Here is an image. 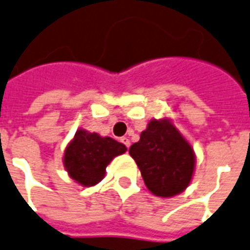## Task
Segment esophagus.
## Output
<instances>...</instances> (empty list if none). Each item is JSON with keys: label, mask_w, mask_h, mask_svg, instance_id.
Wrapping results in <instances>:
<instances>
[{"label": "esophagus", "mask_w": 250, "mask_h": 250, "mask_svg": "<svg viewBox=\"0 0 250 250\" xmlns=\"http://www.w3.org/2000/svg\"><path fill=\"white\" fill-rule=\"evenodd\" d=\"M120 142H122V143L125 144V147H127V148H130L131 142H130V139H128V138H122V139H120Z\"/></svg>", "instance_id": "34e87169"}]
</instances>
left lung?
Listing matches in <instances>:
<instances>
[{
  "instance_id": "obj_1",
  "label": "left lung",
  "mask_w": 250,
  "mask_h": 250,
  "mask_svg": "<svg viewBox=\"0 0 250 250\" xmlns=\"http://www.w3.org/2000/svg\"><path fill=\"white\" fill-rule=\"evenodd\" d=\"M130 155L153 195L171 197L191 183L195 153L168 119L151 120L139 142L130 147Z\"/></svg>"
}]
</instances>
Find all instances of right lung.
Masks as SVG:
<instances>
[{"instance_id":"1","label":"right lung","mask_w":250,"mask_h":250,"mask_svg":"<svg viewBox=\"0 0 250 250\" xmlns=\"http://www.w3.org/2000/svg\"><path fill=\"white\" fill-rule=\"evenodd\" d=\"M125 149V144L112 138L78 130L64 151V167L77 183L84 187L95 186L104 177L108 163Z\"/></svg>"}]
</instances>
